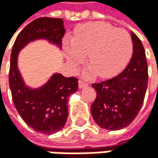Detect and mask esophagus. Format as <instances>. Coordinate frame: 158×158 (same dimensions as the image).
<instances>
[{
	"label": "esophagus",
	"instance_id": "34e87169",
	"mask_svg": "<svg viewBox=\"0 0 158 158\" xmlns=\"http://www.w3.org/2000/svg\"><path fill=\"white\" fill-rule=\"evenodd\" d=\"M79 88L80 89H83V88H85V86H86V85H89V83H86L85 81H83V80H79Z\"/></svg>",
	"mask_w": 158,
	"mask_h": 158
}]
</instances>
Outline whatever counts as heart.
Returning <instances> with one entry per match:
<instances>
[{"instance_id":"1","label":"heart","mask_w":158,"mask_h":158,"mask_svg":"<svg viewBox=\"0 0 158 158\" xmlns=\"http://www.w3.org/2000/svg\"><path fill=\"white\" fill-rule=\"evenodd\" d=\"M72 50L67 57L73 68L85 61L101 77L112 76L126 66L133 52L130 35L123 29H116L102 21L89 22L79 26L72 39Z\"/></svg>"}]
</instances>
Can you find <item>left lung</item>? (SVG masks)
<instances>
[{
    "label": "left lung",
    "mask_w": 158,
    "mask_h": 158,
    "mask_svg": "<svg viewBox=\"0 0 158 158\" xmlns=\"http://www.w3.org/2000/svg\"><path fill=\"white\" fill-rule=\"evenodd\" d=\"M133 54L127 67L119 75L93 84L97 96L91 105L95 123L107 130L128 126L139 114L148 85V66L144 47L131 32Z\"/></svg>",
    "instance_id": "obj_1"
}]
</instances>
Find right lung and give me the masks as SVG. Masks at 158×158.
I'll list each match as a JSON object with an SVG mask.
<instances>
[{"instance_id": "add662e5", "label": "right lung", "mask_w": 158, "mask_h": 158, "mask_svg": "<svg viewBox=\"0 0 158 158\" xmlns=\"http://www.w3.org/2000/svg\"><path fill=\"white\" fill-rule=\"evenodd\" d=\"M66 29L62 19L38 18L17 36L11 52L9 86L13 102L25 123L36 132L51 135L60 131L68 119V97L77 91L78 79L54 73L40 88L25 85L18 69V54L29 42L46 39L59 48Z\"/></svg>"}]
</instances>
